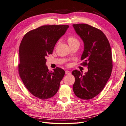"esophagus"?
Listing matches in <instances>:
<instances>
[{
	"label": "esophagus",
	"instance_id": "esophagus-1",
	"mask_svg": "<svg viewBox=\"0 0 126 126\" xmlns=\"http://www.w3.org/2000/svg\"><path fill=\"white\" fill-rule=\"evenodd\" d=\"M65 74H66V75H70V74H71V72L69 71L66 70L65 71Z\"/></svg>",
	"mask_w": 126,
	"mask_h": 126
}]
</instances>
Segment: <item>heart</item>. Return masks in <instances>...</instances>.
<instances>
[{
	"label": "heart",
	"mask_w": 126,
	"mask_h": 126,
	"mask_svg": "<svg viewBox=\"0 0 126 126\" xmlns=\"http://www.w3.org/2000/svg\"><path fill=\"white\" fill-rule=\"evenodd\" d=\"M67 41L69 45L76 44H79V41L77 39V38L74 36H71L68 37L67 39Z\"/></svg>",
	"instance_id": "b5f03b06"
}]
</instances>
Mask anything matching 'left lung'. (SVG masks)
I'll list each match as a JSON object with an SVG mask.
<instances>
[{
    "label": "left lung",
    "instance_id": "left-lung-1",
    "mask_svg": "<svg viewBox=\"0 0 126 126\" xmlns=\"http://www.w3.org/2000/svg\"><path fill=\"white\" fill-rule=\"evenodd\" d=\"M75 31L84 43L81 64L87 66L88 72L72 71L75 81L73 90L77 97L91 99L100 94L111 76L112 58L111 47L101 30L85 24H74Z\"/></svg>",
    "mask_w": 126,
    "mask_h": 126
}]
</instances>
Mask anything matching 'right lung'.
Listing matches in <instances>:
<instances>
[{
  "instance_id": "1",
  "label": "right lung",
  "mask_w": 126,
  "mask_h": 126,
  "mask_svg": "<svg viewBox=\"0 0 126 126\" xmlns=\"http://www.w3.org/2000/svg\"><path fill=\"white\" fill-rule=\"evenodd\" d=\"M68 25H45L26 33L19 46L18 72L24 85L34 96L47 99L57 93L65 74L58 67L49 71L46 57L65 33Z\"/></svg>"
}]
</instances>
